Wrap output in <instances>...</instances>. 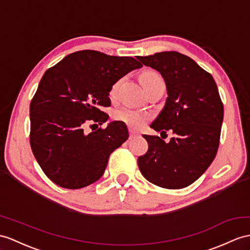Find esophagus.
Segmentation results:
<instances>
[{"label":"esophagus","mask_w":250,"mask_h":250,"mask_svg":"<svg viewBox=\"0 0 250 250\" xmlns=\"http://www.w3.org/2000/svg\"><path fill=\"white\" fill-rule=\"evenodd\" d=\"M129 136H130V139H132V138L139 136V132L132 130V129H129Z\"/></svg>","instance_id":"obj_1"}]
</instances>
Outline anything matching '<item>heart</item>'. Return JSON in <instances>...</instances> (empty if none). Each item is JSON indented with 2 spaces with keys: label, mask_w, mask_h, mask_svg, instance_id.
<instances>
[{
  "label": "heart",
  "mask_w": 250,
  "mask_h": 250,
  "mask_svg": "<svg viewBox=\"0 0 250 250\" xmlns=\"http://www.w3.org/2000/svg\"><path fill=\"white\" fill-rule=\"evenodd\" d=\"M141 82L143 83V87L145 90H147L149 87L154 86L156 83H163L162 78L159 74H157L156 72L153 71H147L144 72L141 75ZM121 84V81L115 82L111 88H110V97H115L118 94L119 87ZM114 118L118 121L124 122L127 125H129L132 128H141L142 126L146 123V121L148 120V114L138 111V110H132V109L124 108L121 109V110L117 111L114 113Z\"/></svg>",
  "instance_id": "b5f03b06"
}]
</instances>
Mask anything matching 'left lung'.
I'll use <instances>...</instances> for the list:
<instances>
[{
    "label": "left lung",
    "instance_id": "1",
    "mask_svg": "<svg viewBox=\"0 0 250 250\" xmlns=\"http://www.w3.org/2000/svg\"><path fill=\"white\" fill-rule=\"evenodd\" d=\"M164 79L167 97L150 128L172 129L169 142L143 135L148 150L138 166L151 184L181 188L193 184L210 167L217 153L224 107L214 79L190 57L177 52L138 56Z\"/></svg>",
    "mask_w": 250,
    "mask_h": 250
}]
</instances>
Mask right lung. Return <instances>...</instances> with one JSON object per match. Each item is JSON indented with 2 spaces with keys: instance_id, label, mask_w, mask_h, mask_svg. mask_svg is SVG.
Returning <instances> with one entry per match:
<instances>
[{
  "instance_id": "right-lung-1",
  "label": "right lung",
  "mask_w": 250,
  "mask_h": 250,
  "mask_svg": "<svg viewBox=\"0 0 250 250\" xmlns=\"http://www.w3.org/2000/svg\"><path fill=\"white\" fill-rule=\"evenodd\" d=\"M140 68L132 57L84 50L44 73L30 103L29 139L36 160L54 184L81 188L102 177L109 156L128 139V129L121 121L89 133L84 128L107 122L101 107L110 106L111 86Z\"/></svg>"
}]
</instances>
